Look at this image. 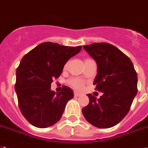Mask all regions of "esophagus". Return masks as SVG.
<instances>
[{
    "label": "esophagus",
    "mask_w": 148,
    "mask_h": 148,
    "mask_svg": "<svg viewBox=\"0 0 148 148\" xmlns=\"http://www.w3.org/2000/svg\"><path fill=\"white\" fill-rule=\"evenodd\" d=\"M80 95V93H79V92H77V91H75L74 92V96L75 97H78Z\"/></svg>",
    "instance_id": "esophagus-1"
}]
</instances>
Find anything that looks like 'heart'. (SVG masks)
Instances as JSON below:
<instances>
[{
  "label": "heart",
  "mask_w": 148,
  "mask_h": 148,
  "mask_svg": "<svg viewBox=\"0 0 148 148\" xmlns=\"http://www.w3.org/2000/svg\"><path fill=\"white\" fill-rule=\"evenodd\" d=\"M67 65H64V69H66ZM70 86L77 90H81L84 87V83L79 79H72L69 81Z\"/></svg>",
  "instance_id": "obj_1"
}]
</instances>
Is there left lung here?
<instances>
[{"label": "left lung", "mask_w": 148, "mask_h": 148, "mask_svg": "<svg viewBox=\"0 0 148 148\" xmlns=\"http://www.w3.org/2000/svg\"><path fill=\"white\" fill-rule=\"evenodd\" d=\"M83 48L96 61L94 84L103 95L97 99L88 94L90 102L82 112L92 125L111 128L127 115L137 94L136 72L131 60L111 44L95 42Z\"/></svg>", "instance_id": "1"}]
</instances>
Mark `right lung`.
<instances>
[{
  "label": "right lung",
  "mask_w": 148,
  "mask_h": 148,
  "mask_svg": "<svg viewBox=\"0 0 148 148\" xmlns=\"http://www.w3.org/2000/svg\"><path fill=\"white\" fill-rule=\"evenodd\" d=\"M81 49V46H64L48 42L39 44L22 58L16 69L15 90L19 110L32 125L48 128L61 119L74 94L66 86L55 93L50 89L51 84L61 75L67 61Z\"/></svg>",
  "instance_id": "right-lung-1"
}]
</instances>
